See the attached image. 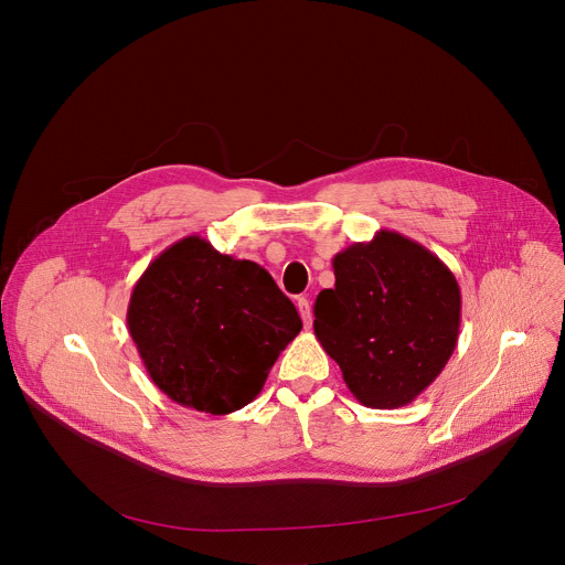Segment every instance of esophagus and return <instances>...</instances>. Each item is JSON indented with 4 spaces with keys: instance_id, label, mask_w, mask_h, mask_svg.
Segmentation results:
<instances>
[{
    "instance_id": "34e87169",
    "label": "esophagus",
    "mask_w": 565,
    "mask_h": 565,
    "mask_svg": "<svg viewBox=\"0 0 565 565\" xmlns=\"http://www.w3.org/2000/svg\"><path fill=\"white\" fill-rule=\"evenodd\" d=\"M297 309H299V316H302V320H305V327H311L313 313H311L309 299H307V297H299V299H297Z\"/></svg>"
}]
</instances>
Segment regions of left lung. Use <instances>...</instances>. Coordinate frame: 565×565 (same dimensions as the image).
Segmentation results:
<instances>
[{
	"label": "left lung",
	"mask_w": 565,
	"mask_h": 565,
	"mask_svg": "<svg viewBox=\"0 0 565 565\" xmlns=\"http://www.w3.org/2000/svg\"><path fill=\"white\" fill-rule=\"evenodd\" d=\"M333 275L313 307L316 338L363 406H406L457 348V277L427 247L388 230L338 252Z\"/></svg>",
	"instance_id": "8db88e82"
}]
</instances>
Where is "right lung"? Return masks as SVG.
Returning <instances> with one entry per match:
<instances>
[{
    "instance_id": "obj_1",
    "label": "right lung",
    "mask_w": 565,
    "mask_h": 565,
    "mask_svg": "<svg viewBox=\"0 0 565 565\" xmlns=\"http://www.w3.org/2000/svg\"><path fill=\"white\" fill-rule=\"evenodd\" d=\"M127 327L172 402L227 416L260 393L302 320L266 268L185 236L136 281Z\"/></svg>"
}]
</instances>
